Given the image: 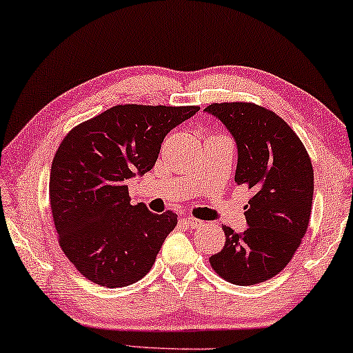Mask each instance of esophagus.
Segmentation results:
<instances>
[{
    "mask_svg": "<svg viewBox=\"0 0 353 353\" xmlns=\"http://www.w3.org/2000/svg\"><path fill=\"white\" fill-rule=\"evenodd\" d=\"M183 222L189 227V229H197V227H200V225L203 224L202 221H199V219H195V218H191V216H188V218H183Z\"/></svg>",
    "mask_w": 353,
    "mask_h": 353,
    "instance_id": "esophagus-1",
    "label": "esophagus"
}]
</instances>
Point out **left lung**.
<instances>
[{"label": "left lung", "instance_id": "1", "mask_svg": "<svg viewBox=\"0 0 353 353\" xmlns=\"http://www.w3.org/2000/svg\"><path fill=\"white\" fill-rule=\"evenodd\" d=\"M205 112L236 142L235 183L252 189L243 233L222 225L225 245L210 257L222 279L254 285L274 278L306 235L312 208L314 170L305 145L283 118L252 102H214Z\"/></svg>", "mask_w": 353, "mask_h": 353}]
</instances>
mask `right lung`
Masks as SVG:
<instances>
[{
	"mask_svg": "<svg viewBox=\"0 0 353 353\" xmlns=\"http://www.w3.org/2000/svg\"><path fill=\"white\" fill-rule=\"evenodd\" d=\"M199 108L115 105L59 143L48 183L53 222L63 252L91 283L126 287L153 267L178 216L131 205L128 181L153 169L165 135Z\"/></svg>",
	"mask_w": 353,
	"mask_h": 353,
	"instance_id": "1",
	"label": "right lung"
}]
</instances>
